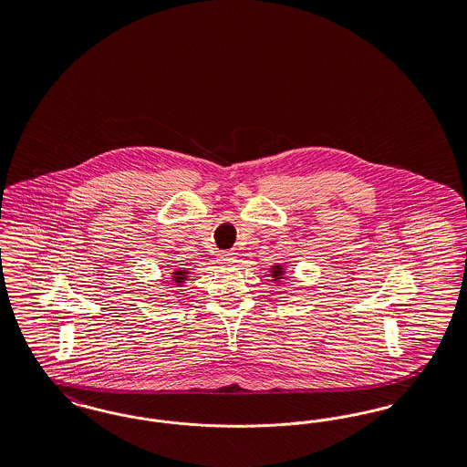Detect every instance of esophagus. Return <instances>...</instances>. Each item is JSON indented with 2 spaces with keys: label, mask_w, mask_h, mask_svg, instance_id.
Instances as JSON below:
<instances>
[{
  "label": "esophagus",
  "mask_w": 467,
  "mask_h": 467,
  "mask_svg": "<svg viewBox=\"0 0 467 467\" xmlns=\"http://www.w3.org/2000/svg\"><path fill=\"white\" fill-rule=\"evenodd\" d=\"M219 261H221V265H234L236 263V254L234 252H221L219 254Z\"/></svg>",
  "instance_id": "obj_1"
}]
</instances>
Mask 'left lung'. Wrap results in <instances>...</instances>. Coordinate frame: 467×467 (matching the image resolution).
Instances as JSON below:
<instances>
[{
	"label": "left lung",
	"mask_w": 467,
	"mask_h": 467,
	"mask_svg": "<svg viewBox=\"0 0 467 467\" xmlns=\"http://www.w3.org/2000/svg\"><path fill=\"white\" fill-rule=\"evenodd\" d=\"M269 276L273 278L271 282L273 284H284L285 280H287V269L284 265H273V266L269 267Z\"/></svg>",
	"instance_id": "1"
}]
</instances>
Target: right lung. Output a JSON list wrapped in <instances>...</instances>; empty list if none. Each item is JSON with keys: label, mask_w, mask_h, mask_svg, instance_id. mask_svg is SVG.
Returning a JSON list of instances; mask_svg holds the SVG:
<instances>
[{"label": "right lung", "mask_w": 467, "mask_h": 467, "mask_svg": "<svg viewBox=\"0 0 467 467\" xmlns=\"http://www.w3.org/2000/svg\"><path fill=\"white\" fill-rule=\"evenodd\" d=\"M171 278V282H173V285H177V287H183V284L187 282V278H189V269H185V267H177L171 275H170Z\"/></svg>", "instance_id": "right-lung-1"}]
</instances>
